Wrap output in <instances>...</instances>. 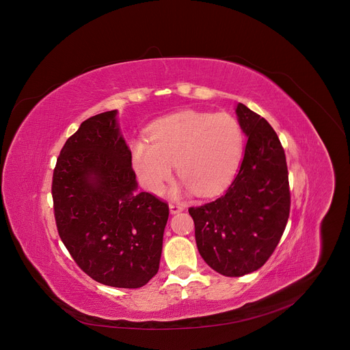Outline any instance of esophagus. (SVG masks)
<instances>
[{
    "label": "esophagus",
    "instance_id": "esophagus-1",
    "mask_svg": "<svg viewBox=\"0 0 350 350\" xmlns=\"http://www.w3.org/2000/svg\"><path fill=\"white\" fill-rule=\"evenodd\" d=\"M169 208H170V213H172V214H177V213H180V211L184 210V207H183L181 204H177V203H170V204H169Z\"/></svg>",
    "mask_w": 350,
    "mask_h": 350
}]
</instances>
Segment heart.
Masks as SVG:
<instances>
[{"label":"heart","mask_w":350,"mask_h":350,"mask_svg":"<svg viewBox=\"0 0 350 350\" xmlns=\"http://www.w3.org/2000/svg\"><path fill=\"white\" fill-rule=\"evenodd\" d=\"M150 140L132 144V165L142 185L162 192L173 165L181 181L170 193L196 192L211 196L234 178L242 158L243 133L234 116L218 112L183 111L157 121Z\"/></svg>","instance_id":"b5f03b06"}]
</instances>
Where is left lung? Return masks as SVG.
<instances>
[{"label": "left lung", "instance_id": "obj_1", "mask_svg": "<svg viewBox=\"0 0 350 350\" xmlns=\"http://www.w3.org/2000/svg\"><path fill=\"white\" fill-rule=\"evenodd\" d=\"M235 112L247 137L239 172L222 196L188 210L199 254L229 278L252 273L268 261L290 214L287 163L278 135L245 104L238 103Z\"/></svg>", "mask_w": 350, "mask_h": 350}]
</instances>
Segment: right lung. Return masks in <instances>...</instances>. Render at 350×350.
I'll use <instances>...</instances> for the list:
<instances>
[{
    "label": "right lung",
    "mask_w": 350,
    "mask_h": 350,
    "mask_svg": "<svg viewBox=\"0 0 350 350\" xmlns=\"http://www.w3.org/2000/svg\"><path fill=\"white\" fill-rule=\"evenodd\" d=\"M137 188L118 111L83 121L57 158L52 196L64 246L101 284L139 288L159 269L169 206Z\"/></svg>",
    "instance_id": "right-lung-1"
}]
</instances>
